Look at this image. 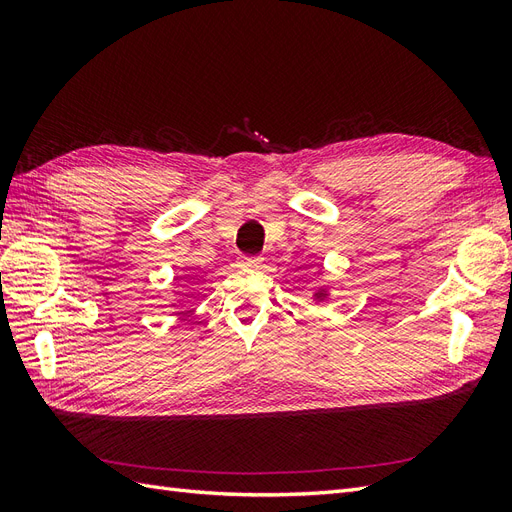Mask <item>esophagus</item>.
Masks as SVG:
<instances>
[{"label":"esophagus","mask_w":512,"mask_h":512,"mask_svg":"<svg viewBox=\"0 0 512 512\" xmlns=\"http://www.w3.org/2000/svg\"><path fill=\"white\" fill-rule=\"evenodd\" d=\"M241 267H247V269H258L262 267V258L260 256H241Z\"/></svg>","instance_id":"1"}]
</instances>
